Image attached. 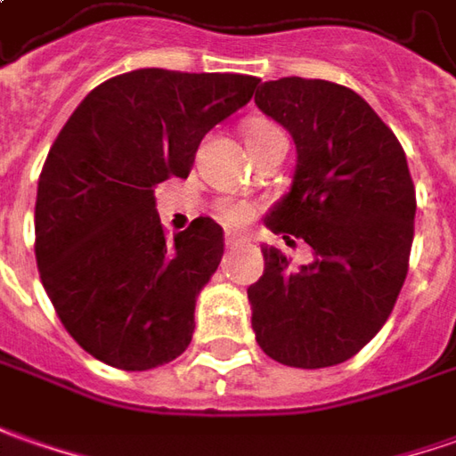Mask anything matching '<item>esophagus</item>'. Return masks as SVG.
Listing matches in <instances>:
<instances>
[{"label":"esophagus","mask_w":456,"mask_h":456,"mask_svg":"<svg viewBox=\"0 0 456 456\" xmlns=\"http://www.w3.org/2000/svg\"><path fill=\"white\" fill-rule=\"evenodd\" d=\"M244 237H241V234H237V232H227V234H224V244H227L229 249H234V247H241V244H244Z\"/></svg>","instance_id":"esophagus-1"}]
</instances>
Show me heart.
I'll use <instances>...</instances> for the list:
<instances>
[{"mask_svg":"<svg viewBox=\"0 0 456 456\" xmlns=\"http://www.w3.org/2000/svg\"><path fill=\"white\" fill-rule=\"evenodd\" d=\"M244 139H247L249 150L259 151L265 150V147H269L272 142L287 137H284V132L280 129V124L256 117V119H249V122L244 124ZM222 216L227 219L229 224H241V222H247V219L252 216V209L241 202H227L222 207Z\"/></svg>","mask_w":456,"mask_h":456,"instance_id":"b5f03b06","label":"heart"}]
</instances>
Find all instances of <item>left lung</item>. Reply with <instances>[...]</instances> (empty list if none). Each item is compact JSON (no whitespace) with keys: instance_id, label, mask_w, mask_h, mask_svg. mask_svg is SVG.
<instances>
[{"instance_id":"obj_1","label":"left lung","mask_w":456,"mask_h":456,"mask_svg":"<svg viewBox=\"0 0 456 456\" xmlns=\"http://www.w3.org/2000/svg\"><path fill=\"white\" fill-rule=\"evenodd\" d=\"M254 102L297 144L292 189L267 227L314 252L292 267L262 247L265 274L247 289L256 345L287 367L342 364L382 330L407 280L417 212L407 157L349 86L284 77Z\"/></svg>"}]
</instances>
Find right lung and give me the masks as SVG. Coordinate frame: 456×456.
<instances>
[{"instance_id":"add662e5","label":"right lung","mask_w":456,"mask_h":456,"mask_svg":"<svg viewBox=\"0 0 456 456\" xmlns=\"http://www.w3.org/2000/svg\"><path fill=\"white\" fill-rule=\"evenodd\" d=\"M256 85L247 74H119L92 89L54 139L37 189L34 254L64 330L99 362L144 371L191 342L224 232L200 216L167 240L154 187L184 179L204 134Z\"/></svg>"}]
</instances>
